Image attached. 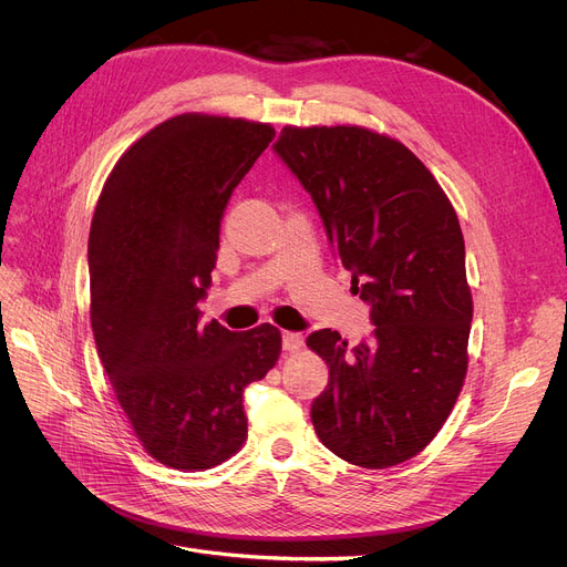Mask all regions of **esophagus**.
Here are the masks:
<instances>
[{"label": "esophagus", "instance_id": "1", "mask_svg": "<svg viewBox=\"0 0 567 567\" xmlns=\"http://www.w3.org/2000/svg\"><path fill=\"white\" fill-rule=\"evenodd\" d=\"M303 347V336L301 333H282V349L285 351H289V353H293V351H299Z\"/></svg>", "mask_w": 567, "mask_h": 567}]
</instances>
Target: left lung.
Listing matches in <instances>:
<instances>
[{
  "label": "left lung",
  "instance_id": "8db88e82",
  "mask_svg": "<svg viewBox=\"0 0 567 567\" xmlns=\"http://www.w3.org/2000/svg\"><path fill=\"white\" fill-rule=\"evenodd\" d=\"M276 154L310 193L329 241L370 306L372 340L308 336L329 365L312 402L319 441L349 464L419 455L464 385L473 317L455 208L409 148L361 126H285Z\"/></svg>",
  "mask_w": 567,
  "mask_h": 567
}]
</instances>
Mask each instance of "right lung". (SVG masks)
I'll list each match as a JSON object with an SVG mask.
<instances>
[{
	"label": "right lung",
	"mask_w": 567,
	"mask_h": 567,
	"mask_svg": "<svg viewBox=\"0 0 567 567\" xmlns=\"http://www.w3.org/2000/svg\"><path fill=\"white\" fill-rule=\"evenodd\" d=\"M271 124L178 114L116 161L89 229L92 331L101 363L144 451L202 471L248 436L244 391L278 363L271 323L234 333L202 323L225 206Z\"/></svg>",
	"instance_id": "1"
}]
</instances>
